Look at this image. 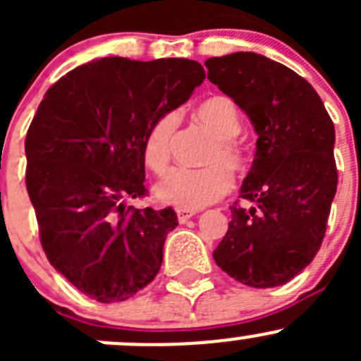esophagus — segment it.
Segmentation results:
<instances>
[{"mask_svg": "<svg viewBox=\"0 0 361 361\" xmlns=\"http://www.w3.org/2000/svg\"><path fill=\"white\" fill-rule=\"evenodd\" d=\"M194 214H195V211H190V209H176V216H178V221H180V224H185L187 220H190Z\"/></svg>", "mask_w": 361, "mask_h": 361, "instance_id": "1", "label": "esophagus"}]
</instances>
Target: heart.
<instances>
[{"instance_id":"1","label":"heart","mask_w":361,"mask_h":361,"mask_svg":"<svg viewBox=\"0 0 361 361\" xmlns=\"http://www.w3.org/2000/svg\"><path fill=\"white\" fill-rule=\"evenodd\" d=\"M195 118L213 134L214 141L206 157L204 169L169 171L155 188L157 199L178 209H199L227 195L232 176H241L248 169V157L235 136L241 133V116L234 101L227 96H213L195 110ZM178 115L167 111L150 126L143 143V159L155 174L166 173L171 162Z\"/></svg>"}]
</instances>
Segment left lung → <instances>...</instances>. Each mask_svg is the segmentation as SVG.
Instances as JSON below:
<instances>
[{"label": "left lung", "instance_id": "left-lung-1", "mask_svg": "<svg viewBox=\"0 0 361 361\" xmlns=\"http://www.w3.org/2000/svg\"><path fill=\"white\" fill-rule=\"evenodd\" d=\"M207 78L246 111L258 134L231 206L227 234L213 251L224 272L253 288H274L312 262L337 190L336 129L311 83L253 52L206 61Z\"/></svg>", "mask_w": 361, "mask_h": 361}]
</instances>
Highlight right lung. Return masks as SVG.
<instances>
[{"instance_id": "obj_1", "label": "right lung", "mask_w": 361, "mask_h": 361, "mask_svg": "<svg viewBox=\"0 0 361 361\" xmlns=\"http://www.w3.org/2000/svg\"><path fill=\"white\" fill-rule=\"evenodd\" d=\"M204 78L197 61L104 57L66 73L43 96L25 134V187L50 265L87 297L123 302L157 276L176 213L123 199L148 194L150 126Z\"/></svg>"}]
</instances>
